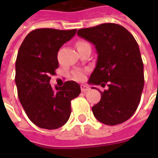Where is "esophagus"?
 Listing matches in <instances>:
<instances>
[{
	"label": "esophagus",
	"instance_id": "esophagus-1",
	"mask_svg": "<svg viewBox=\"0 0 158 158\" xmlns=\"http://www.w3.org/2000/svg\"><path fill=\"white\" fill-rule=\"evenodd\" d=\"M89 89V87H88L87 85H81V91L82 92H86V91H88Z\"/></svg>",
	"mask_w": 158,
	"mask_h": 158
}]
</instances>
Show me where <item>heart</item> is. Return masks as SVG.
Masks as SVG:
<instances>
[{"instance_id":"obj_1","label":"heart","mask_w":158,"mask_h":158,"mask_svg":"<svg viewBox=\"0 0 158 158\" xmlns=\"http://www.w3.org/2000/svg\"><path fill=\"white\" fill-rule=\"evenodd\" d=\"M88 45L89 44L87 42L79 41L76 44V46H77V49H79ZM85 70H84V69H76V70L72 72L73 79H75V80H78V81H81V80H83L85 78Z\"/></svg>"}]
</instances>
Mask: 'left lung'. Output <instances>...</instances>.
I'll list each match as a JSON object with an SVG mask.
<instances>
[{
	"instance_id": "obj_1",
	"label": "left lung",
	"mask_w": 158,
	"mask_h": 158,
	"mask_svg": "<svg viewBox=\"0 0 158 158\" xmlns=\"http://www.w3.org/2000/svg\"><path fill=\"white\" fill-rule=\"evenodd\" d=\"M77 35L92 43L98 55L88 83L108 86L100 91L101 100L92 107L94 116L106 125L125 122L139 106L144 87V65L135 39L116 23L79 29Z\"/></svg>"
}]
</instances>
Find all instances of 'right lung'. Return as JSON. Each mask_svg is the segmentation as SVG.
Returning <instances> with one entry per match:
<instances>
[{
    "instance_id": "right-lung-1",
    "label": "right lung",
    "mask_w": 158,
    "mask_h": 158,
    "mask_svg": "<svg viewBox=\"0 0 158 158\" xmlns=\"http://www.w3.org/2000/svg\"><path fill=\"white\" fill-rule=\"evenodd\" d=\"M76 31L35 29L26 36L18 52L15 83L19 101L31 122L42 129L64 125L71 114V101L81 92L74 81H66L55 89L50 85V76L58 68L59 49Z\"/></svg>"
}]
</instances>
